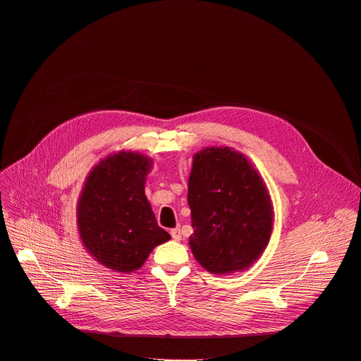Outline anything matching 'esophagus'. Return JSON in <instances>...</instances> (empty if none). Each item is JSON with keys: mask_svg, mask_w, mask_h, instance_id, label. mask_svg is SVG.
<instances>
[{"mask_svg": "<svg viewBox=\"0 0 361 361\" xmlns=\"http://www.w3.org/2000/svg\"><path fill=\"white\" fill-rule=\"evenodd\" d=\"M171 238H173L176 242L181 240V232H180V227L173 228V231H171Z\"/></svg>", "mask_w": 361, "mask_h": 361, "instance_id": "1", "label": "esophagus"}]
</instances>
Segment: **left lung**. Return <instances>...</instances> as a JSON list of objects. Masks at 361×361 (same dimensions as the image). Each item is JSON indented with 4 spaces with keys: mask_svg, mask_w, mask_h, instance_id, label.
Returning a JSON list of instances; mask_svg holds the SVG:
<instances>
[{
    "mask_svg": "<svg viewBox=\"0 0 361 361\" xmlns=\"http://www.w3.org/2000/svg\"><path fill=\"white\" fill-rule=\"evenodd\" d=\"M187 202L194 228L188 245L207 272H242L267 249L274 206L267 183L245 154L231 147L195 152Z\"/></svg>",
    "mask_w": 361,
    "mask_h": 361,
    "instance_id": "left-lung-1",
    "label": "left lung"
}]
</instances>
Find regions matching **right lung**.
<instances>
[{"label": "right lung", "instance_id": "obj_1", "mask_svg": "<svg viewBox=\"0 0 361 361\" xmlns=\"http://www.w3.org/2000/svg\"><path fill=\"white\" fill-rule=\"evenodd\" d=\"M152 158L119 151L87 174L76 207V223L87 253L114 272L138 271L152 249L171 236L155 220L145 195Z\"/></svg>", "mask_w": 361, "mask_h": 361}]
</instances>
